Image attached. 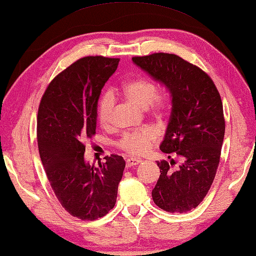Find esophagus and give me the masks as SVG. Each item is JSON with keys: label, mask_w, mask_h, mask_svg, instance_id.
<instances>
[{"label": "esophagus", "mask_w": 256, "mask_h": 256, "mask_svg": "<svg viewBox=\"0 0 256 256\" xmlns=\"http://www.w3.org/2000/svg\"><path fill=\"white\" fill-rule=\"evenodd\" d=\"M142 162V160L140 158H130L126 160V165H127V168H132V166H135V165L140 164Z\"/></svg>", "instance_id": "34e87169"}]
</instances>
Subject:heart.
<instances>
[{
  "mask_svg": "<svg viewBox=\"0 0 256 256\" xmlns=\"http://www.w3.org/2000/svg\"><path fill=\"white\" fill-rule=\"evenodd\" d=\"M124 96L134 104L148 109L150 106L155 114H162L168 109V102L165 98L158 96V86L148 80H129L122 86ZM114 106V98L112 93H103L98 102L96 116L103 128L110 127L112 121V112ZM158 140V134L150 128L142 130L126 132L121 137L118 145L126 153L132 155H142L150 150V145Z\"/></svg>",
  "mask_w": 256,
  "mask_h": 256,
  "instance_id": "1",
  "label": "heart"
}]
</instances>
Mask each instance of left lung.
<instances>
[{
	"label": "left lung",
	"instance_id": "1",
	"mask_svg": "<svg viewBox=\"0 0 256 256\" xmlns=\"http://www.w3.org/2000/svg\"><path fill=\"white\" fill-rule=\"evenodd\" d=\"M132 62L171 93L172 112L160 148L181 163L160 160L152 196L168 212H186L204 199L216 176L225 135L222 102L210 76L174 54L155 52ZM174 154H172V153Z\"/></svg>",
	"mask_w": 256,
	"mask_h": 256
}]
</instances>
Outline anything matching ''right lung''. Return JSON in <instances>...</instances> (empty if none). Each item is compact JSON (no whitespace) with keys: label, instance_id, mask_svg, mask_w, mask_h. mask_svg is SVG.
<instances>
[{"label":"right lung","instance_id":"add662e5","mask_svg":"<svg viewBox=\"0 0 256 256\" xmlns=\"http://www.w3.org/2000/svg\"><path fill=\"white\" fill-rule=\"evenodd\" d=\"M119 60L80 58L49 83L39 104L37 140L44 172L62 208L80 220H96L114 207L126 166L114 154L98 166L84 160V142L96 135L98 96Z\"/></svg>","mask_w":256,"mask_h":256}]
</instances>
